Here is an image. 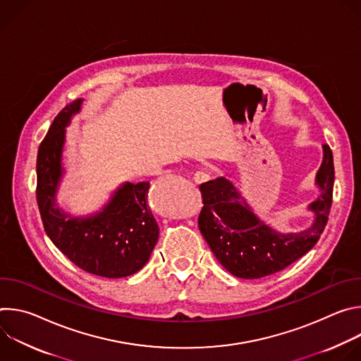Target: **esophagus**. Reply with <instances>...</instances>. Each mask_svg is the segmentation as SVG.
<instances>
[{"instance_id": "34e87169", "label": "esophagus", "mask_w": 361, "mask_h": 361, "mask_svg": "<svg viewBox=\"0 0 361 361\" xmlns=\"http://www.w3.org/2000/svg\"><path fill=\"white\" fill-rule=\"evenodd\" d=\"M212 177H210V174L207 173V171H197L195 174H194V181L197 183V184H202V183H207L209 180H210Z\"/></svg>"}]
</instances>
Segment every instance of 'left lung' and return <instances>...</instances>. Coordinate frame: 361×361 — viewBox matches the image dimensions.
Here are the masks:
<instances>
[{
    "instance_id": "left-lung-1",
    "label": "left lung",
    "mask_w": 361,
    "mask_h": 361,
    "mask_svg": "<svg viewBox=\"0 0 361 361\" xmlns=\"http://www.w3.org/2000/svg\"><path fill=\"white\" fill-rule=\"evenodd\" d=\"M316 183L320 197L308 205L316 216L301 233L281 234L260 221L237 188L220 177L200 185L204 207L198 227L220 264L240 279H262L284 270L310 251L329 221L333 202L334 163L329 144Z\"/></svg>"
}]
</instances>
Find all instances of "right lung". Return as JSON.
I'll return each instance as SVG.
<instances>
[{
	"instance_id": "obj_1",
	"label": "right lung",
	"mask_w": 361,
	"mask_h": 361,
	"mask_svg": "<svg viewBox=\"0 0 361 361\" xmlns=\"http://www.w3.org/2000/svg\"><path fill=\"white\" fill-rule=\"evenodd\" d=\"M82 99L66 106L51 124L37 156V202L42 226L56 247L81 270L107 279L137 273L159 240V224L148 207L149 183H127L101 213L73 219L56 207L63 176L61 152L66 127Z\"/></svg>"
}]
</instances>
